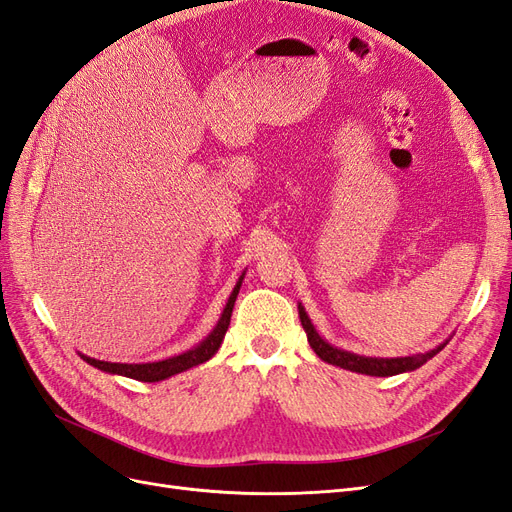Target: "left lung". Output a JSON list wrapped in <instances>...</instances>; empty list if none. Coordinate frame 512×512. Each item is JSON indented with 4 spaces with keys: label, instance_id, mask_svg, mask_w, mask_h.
<instances>
[{
    "label": "left lung",
    "instance_id": "left-lung-1",
    "mask_svg": "<svg viewBox=\"0 0 512 512\" xmlns=\"http://www.w3.org/2000/svg\"><path fill=\"white\" fill-rule=\"evenodd\" d=\"M299 318L303 329L307 333V342L309 346L314 348V352L320 356L322 361H327L331 365L344 367L350 371H356V374H367V376H395V374H404V371H412L416 367H421L423 363H427L431 356H436L442 348L438 346L436 350L425 352V354H414V356H401V359H371V356H359L352 352H344L337 350L331 344L324 342V339L316 333L314 324L309 322L305 309L299 305Z\"/></svg>",
    "mask_w": 512,
    "mask_h": 512
}]
</instances>
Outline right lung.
I'll list each match as a JSON object with an SVG mask.
<instances>
[{
	"instance_id": "obj_1",
	"label": "right lung",
	"mask_w": 512,
	"mask_h": 512,
	"mask_svg": "<svg viewBox=\"0 0 512 512\" xmlns=\"http://www.w3.org/2000/svg\"><path fill=\"white\" fill-rule=\"evenodd\" d=\"M241 282L232 290L230 299L224 307L222 318L218 322V327L211 331V335L205 339V342H200L196 348L183 352L179 356H173V359H166V361H158V363H138V365H128V363H106V361H96L91 359V356L81 354V359L87 361L89 365H94L102 371H108V374H117V376H126L132 380H141V382H158V380H166L175 374H181V371L190 369L194 365H200L209 361L211 356L218 352L222 339L226 335V329L230 324V316H232V307H235V299L239 294Z\"/></svg>"
}]
</instances>
